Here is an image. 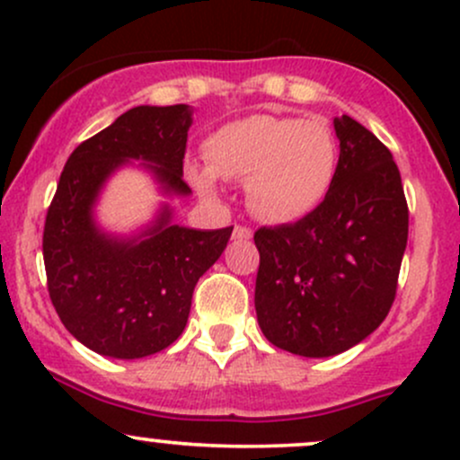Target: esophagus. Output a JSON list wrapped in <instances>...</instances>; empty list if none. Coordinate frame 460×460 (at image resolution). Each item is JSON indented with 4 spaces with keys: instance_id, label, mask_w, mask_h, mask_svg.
Segmentation results:
<instances>
[{
    "instance_id": "esophagus-1",
    "label": "esophagus",
    "mask_w": 460,
    "mask_h": 460,
    "mask_svg": "<svg viewBox=\"0 0 460 460\" xmlns=\"http://www.w3.org/2000/svg\"><path fill=\"white\" fill-rule=\"evenodd\" d=\"M251 238H253V231H251L249 226H235V229H234V240L246 242Z\"/></svg>"
}]
</instances>
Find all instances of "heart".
<instances>
[{
  "label": "heart",
  "mask_w": 460,
  "mask_h": 460,
  "mask_svg": "<svg viewBox=\"0 0 460 460\" xmlns=\"http://www.w3.org/2000/svg\"><path fill=\"white\" fill-rule=\"evenodd\" d=\"M207 168L190 165L196 190L216 194V176L246 183L251 211L264 222L305 218L330 194L338 165L334 133L323 119L249 115L205 141Z\"/></svg>",
  "instance_id": "obj_1"
}]
</instances>
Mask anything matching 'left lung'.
<instances>
[{
    "mask_svg": "<svg viewBox=\"0 0 460 460\" xmlns=\"http://www.w3.org/2000/svg\"><path fill=\"white\" fill-rule=\"evenodd\" d=\"M330 194L292 225L255 231L257 323L275 347L330 358L373 334L391 310L408 242V207L393 155L349 115Z\"/></svg>",
    "mask_w": 460,
    "mask_h": 460,
    "instance_id": "1",
    "label": "left lung"
}]
</instances>
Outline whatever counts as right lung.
Returning a JSON list of instances; mask_svg holds the SVG:
<instances>
[{
  "instance_id": "1",
  "label": "right lung",
  "mask_w": 460,
  "mask_h": 460,
  "mask_svg": "<svg viewBox=\"0 0 460 460\" xmlns=\"http://www.w3.org/2000/svg\"><path fill=\"white\" fill-rule=\"evenodd\" d=\"M191 113L188 104L126 111L83 141L60 174L43 231L49 299L69 334L100 356L135 360L172 345L191 292L231 238L234 226L174 222L170 200L191 194L183 181ZM124 167L144 169L166 200L146 226L115 234L99 225L97 203Z\"/></svg>"
}]
</instances>
